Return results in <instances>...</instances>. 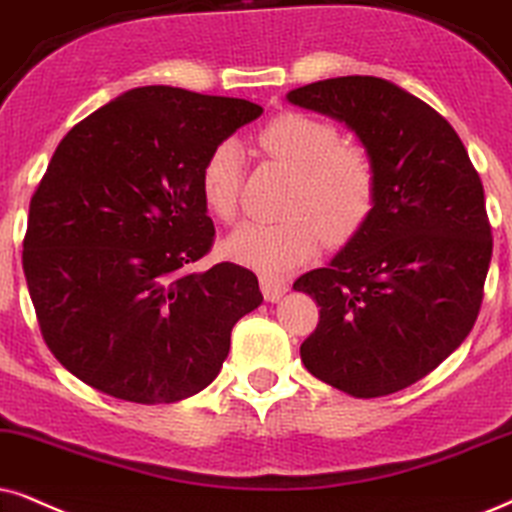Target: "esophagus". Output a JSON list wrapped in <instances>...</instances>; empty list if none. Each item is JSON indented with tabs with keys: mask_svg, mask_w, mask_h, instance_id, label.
<instances>
[{
	"mask_svg": "<svg viewBox=\"0 0 512 512\" xmlns=\"http://www.w3.org/2000/svg\"><path fill=\"white\" fill-rule=\"evenodd\" d=\"M260 288H262V295L267 297L269 302H278L283 297V293L288 290V281L276 274H260Z\"/></svg>",
	"mask_w": 512,
	"mask_h": 512,
	"instance_id": "34e87169",
	"label": "esophagus"
}]
</instances>
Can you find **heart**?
<instances>
[{
    "mask_svg": "<svg viewBox=\"0 0 512 512\" xmlns=\"http://www.w3.org/2000/svg\"><path fill=\"white\" fill-rule=\"evenodd\" d=\"M257 148L293 172L278 222H248L226 241L231 260L264 271H283L319 248L359 236L378 200V170L364 146L345 144L333 122L281 113L257 132ZM243 160L234 141L212 148L200 167V196L212 217L234 222L241 198Z\"/></svg>",
    "mask_w": 512,
    "mask_h": 512,
    "instance_id": "heart-1",
    "label": "heart"
}]
</instances>
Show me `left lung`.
<instances>
[{
	"mask_svg": "<svg viewBox=\"0 0 512 512\" xmlns=\"http://www.w3.org/2000/svg\"><path fill=\"white\" fill-rule=\"evenodd\" d=\"M288 101L345 122L378 170L359 236L293 283L321 307L302 364L352 397H385L435 371L475 326L494 245L480 174L435 108L380 77L312 82Z\"/></svg>",
	"mask_w": 512,
	"mask_h": 512,
	"instance_id": "1",
	"label": "left lung"
}]
</instances>
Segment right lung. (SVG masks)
I'll list each match as a JSON object with an SVG mask.
<instances>
[{
  "label": "right lung",
  "mask_w": 512,
  "mask_h": 512,
  "mask_svg": "<svg viewBox=\"0 0 512 512\" xmlns=\"http://www.w3.org/2000/svg\"><path fill=\"white\" fill-rule=\"evenodd\" d=\"M262 106L189 89H129L70 129L30 198L23 271L51 354L94 390L172 404L205 390L231 328L260 307L215 243L200 196L212 148Z\"/></svg>",
  "instance_id": "add662e5"
}]
</instances>
